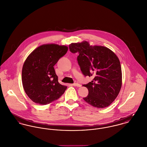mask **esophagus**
Masks as SVG:
<instances>
[{"label": "esophagus", "instance_id": "esophagus-1", "mask_svg": "<svg viewBox=\"0 0 147 147\" xmlns=\"http://www.w3.org/2000/svg\"><path fill=\"white\" fill-rule=\"evenodd\" d=\"M72 85V86H76V87H81V85L80 84H78V83H75V84H73Z\"/></svg>", "mask_w": 147, "mask_h": 147}]
</instances>
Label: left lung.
I'll return each mask as SVG.
<instances>
[{
  "mask_svg": "<svg viewBox=\"0 0 147 147\" xmlns=\"http://www.w3.org/2000/svg\"><path fill=\"white\" fill-rule=\"evenodd\" d=\"M72 53H79L78 65L82 74L93 80L83 86L88 95L84 100L98 108H107L117 98L122 85L120 61L111 49L101 46H92L86 40L69 45Z\"/></svg>",
  "mask_w": 147,
  "mask_h": 147,
  "instance_id": "8db88e82",
  "label": "left lung"
}]
</instances>
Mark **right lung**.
Segmentation results:
<instances>
[{
	"label": "right lung",
	"mask_w": 147,
	"mask_h": 147,
	"mask_svg": "<svg viewBox=\"0 0 147 147\" xmlns=\"http://www.w3.org/2000/svg\"><path fill=\"white\" fill-rule=\"evenodd\" d=\"M68 51L57 44L42 45L33 50L24 62L22 80L23 88L34 102L47 105L57 100L67 86L60 84L54 66Z\"/></svg>",
	"instance_id": "obj_1"
}]
</instances>
